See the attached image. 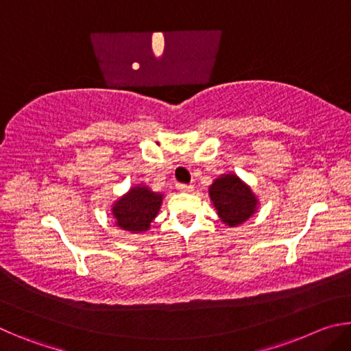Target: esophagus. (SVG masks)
<instances>
[{"instance_id": "1", "label": "esophagus", "mask_w": 351, "mask_h": 351, "mask_svg": "<svg viewBox=\"0 0 351 351\" xmlns=\"http://www.w3.org/2000/svg\"><path fill=\"white\" fill-rule=\"evenodd\" d=\"M176 189L180 190V192L189 193V192H192V190H193V186H192V184H184V182H180V184H176Z\"/></svg>"}]
</instances>
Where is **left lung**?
Instances as JSON below:
<instances>
[{"mask_svg":"<svg viewBox=\"0 0 351 351\" xmlns=\"http://www.w3.org/2000/svg\"><path fill=\"white\" fill-rule=\"evenodd\" d=\"M209 195L218 217L230 228L243 224L257 212V197L251 187L234 173L217 178L209 187Z\"/></svg>","mask_w":351,"mask_h":351,"instance_id":"8db88e82","label":"left lung"}]
</instances>
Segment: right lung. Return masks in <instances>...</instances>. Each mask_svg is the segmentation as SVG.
Returning <instances> with one entry per match:
<instances>
[{"instance_id":"obj_1","label":"right lung","mask_w":351,"mask_h":351,"mask_svg":"<svg viewBox=\"0 0 351 351\" xmlns=\"http://www.w3.org/2000/svg\"><path fill=\"white\" fill-rule=\"evenodd\" d=\"M164 195L147 186H134L112 204L116 224L128 232L139 234L150 229V224L161 209Z\"/></svg>"}]
</instances>
